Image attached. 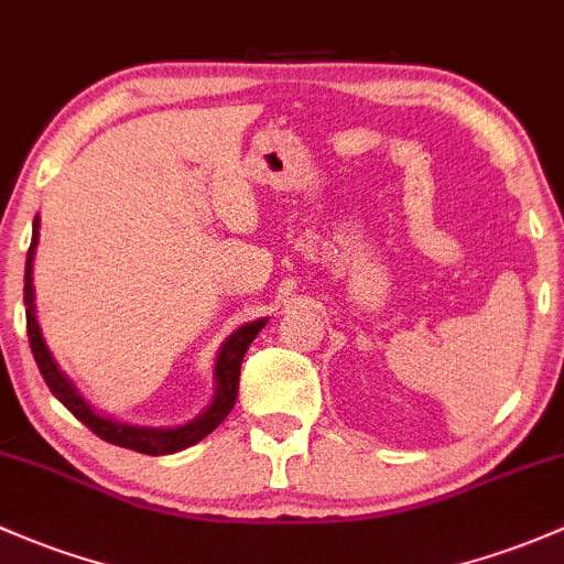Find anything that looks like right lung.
Listing matches in <instances>:
<instances>
[{"mask_svg":"<svg viewBox=\"0 0 564 564\" xmlns=\"http://www.w3.org/2000/svg\"><path fill=\"white\" fill-rule=\"evenodd\" d=\"M40 240V216H34L32 224V246L26 253V272H23V305H26V332H29V346H32L34 361H37L40 372H43L47 389L53 391L58 402L73 413L75 419H80L94 435H99L102 441L112 443V446L132 448L140 454H175L183 448L194 446L203 437L210 435L224 419L229 416V411L235 408L237 400V381H240V365L246 357L248 346L253 343V337L262 332L267 318H257V322H248L242 327H237L227 340L221 343L216 357V367H213V381H216V391H213V400L207 402V408L199 416H194L192 422L177 424V426H142V424H129L118 422V419L105 416V413L94 411L91 402L80 394V389L75 387L73 378L58 367V361L53 359L51 348H47L43 329L37 324V307H34V251H37Z\"/></svg>","mask_w":564,"mask_h":564,"instance_id":"obj_1","label":"right lung"}]
</instances>
